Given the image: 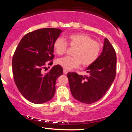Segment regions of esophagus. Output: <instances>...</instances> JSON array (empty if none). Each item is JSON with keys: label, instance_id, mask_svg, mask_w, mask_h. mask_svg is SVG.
<instances>
[{"label": "esophagus", "instance_id": "34e87169", "mask_svg": "<svg viewBox=\"0 0 132 132\" xmlns=\"http://www.w3.org/2000/svg\"><path fill=\"white\" fill-rule=\"evenodd\" d=\"M63 72H64V75H67L68 74V71H67V70H66V69H63Z\"/></svg>", "mask_w": 132, "mask_h": 132}]
</instances>
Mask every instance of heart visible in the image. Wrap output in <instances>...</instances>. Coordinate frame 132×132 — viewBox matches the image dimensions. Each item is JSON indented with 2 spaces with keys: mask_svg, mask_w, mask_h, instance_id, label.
Segmentation results:
<instances>
[{
  "mask_svg": "<svg viewBox=\"0 0 132 132\" xmlns=\"http://www.w3.org/2000/svg\"><path fill=\"white\" fill-rule=\"evenodd\" d=\"M68 43L71 48H75L72 57H64L57 60V64L66 70L77 68L82 63L84 67L93 64L99 57L101 52V45L99 42L93 40L88 35L77 33L69 35L68 37ZM53 48L56 53L63 55L66 53L68 44L64 38L59 37L54 41Z\"/></svg>",
  "mask_w": 132,
  "mask_h": 132,
  "instance_id": "b5f03b06",
  "label": "heart"
}]
</instances>
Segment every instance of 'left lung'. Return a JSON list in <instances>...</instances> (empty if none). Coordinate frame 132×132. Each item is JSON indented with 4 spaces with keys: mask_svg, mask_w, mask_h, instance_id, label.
<instances>
[{
    "mask_svg": "<svg viewBox=\"0 0 132 132\" xmlns=\"http://www.w3.org/2000/svg\"><path fill=\"white\" fill-rule=\"evenodd\" d=\"M116 53L108 39H104L102 52L87 67V75L68 72L71 92L74 98L85 104H92L105 94L116 75Z\"/></svg>",
    "mask_w": 132,
    "mask_h": 132,
    "instance_id": "left-lung-1",
    "label": "left lung"
}]
</instances>
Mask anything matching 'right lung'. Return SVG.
Listing matches in <instances>:
<instances>
[{
  "instance_id": "obj_1",
  "label": "right lung",
  "mask_w": 132,
  "mask_h": 132,
  "mask_svg": "<svg viewBox=\"0 0 132 132\" xmlns=\"http://www.w3.org/2000/svg\"><path fill=\"white\" fill-rule=\"evenodd\" d=\"M61 32L54 28L35 30L25 35L16 47L12 57L13 78L20 92L30 102L43 104L53 97L63 68L57 64L47 72L43 69L46 64H53V44Z\"/></svg>"
}]
</instances>
